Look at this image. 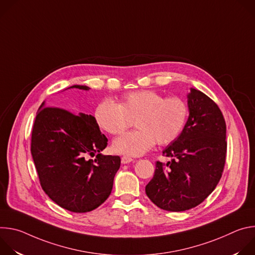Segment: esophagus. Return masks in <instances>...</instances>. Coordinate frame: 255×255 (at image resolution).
<instances>
[{
    "label": "esophagus",
    "mask_w": 255,
    "mask_h": 255,
    "mask_svg": "<svg viewBox=\"0 0 255 255\" xmlns=\"http://www.w3.org/2000/svg\"><path fill=\"white\" fill-rule=\"evenodd\" d=\"M121 161H122L123 164H127V163H130V162L134 161V159L131 158V157H129V156H123V157L121 158Z\"/></svg>",
    "instance_id": "obj_1"
}]
</instances>
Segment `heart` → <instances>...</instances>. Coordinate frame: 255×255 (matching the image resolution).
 I'll use <instances>...</instances> for the list:
<instances>
[{"label":"heart","instance_id":"b5f03b06","mask_svg":"<svg viewBox=\"0 0 255 255\" xmlns=\"http://www.w3.org/2000/svg\"><path fill=\"white\" fill-rule=\"evenodd\" d=\"M189 116L187 103L178 97L165 98L152 91H134L123 95L119 104L111 99L96 108L98 125L112 135L122 134L135 118L137 130L124 134L113 142L116 153L139 156L153 147L155 142L166 145L183 131Z\"/></svg>","mask_w":255,"mask_h":255}]
</instances>
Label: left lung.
I'll return each mask as SVG.
<instances>
[{
  "label": "left lung",
  "instance_id": "left-lung-1",
  "mask_svg": "<svg viewBox=\"0 0 255 255\" xmlns=\"http://www.w3.org/2000/svg\"><path fill=\"white\" fill-rule=\"evenodd\" d=\"M189 118L178 135L162 151L171 157L157 161L145 187L158 208L181 212L200 205L216 188L226 158V124L222 112L208 96L191 88L187 95Z\"/></svg>",
  "mask_w": 255,
  "mask_h": 255
}]
</instances>
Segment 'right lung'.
I'll return each instance as SVG.
<instances>
[{
  "label": "right lung",
  "mask_w": 255,
  "mask_h": 255,
  "mask_svg": "<svg viewBox=\"0 0 255 255\" xmlns=\"http://www.w3.org/2000/svg\"><path fill=\"white\" fill-rule=\"evenodd\" d=\"M67 89L91 88L74 85ZM107 142L94 116L46 107L44 101L34 121L31 154L45 194L74 213L102 205L112 192L121 163L119 156L101 153ZM96 154L95 161L88 159Z\"/></svg>",
  "instance_id": "add662e5"
}]
</instances>
